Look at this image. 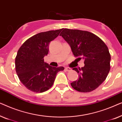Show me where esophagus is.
Masks as SVG:
<instances>
[{
	"mask_svg": "<svg viewBox=\"0 0 122 122\" xmlns=\"http://www.w3.org/2000/svg\"><path fill=\"white\" fill-rule=\"evenodd\" d=\"M65 70H66V71H71V70H72L71 68H70V67H65Z\"/></svg>",
	"mask_w": 122,
	"mask_h": 122,
	"instance_id": "1",
	"label": "esophagus"
}]
</instances>
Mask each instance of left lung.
<instances>
[{"label":"left lung","instance_id":"left-lung-1","mask_svg":"<svg viewBox=\"0 0 122 122\" xmlns=\"http://www.w3.org/2000/svg\"><path fill=\"white\" fill-rule=\"evenodd\" d=\"M60 35L71 47L75 57L85 60L83 67L73 68L79 77L71 83V86L81 92L95 90L106 80L110 70L107 46L97 36L86 31L62 29Z\"/></svg>","mask_w":122,"mask_h":122}]
</instances>
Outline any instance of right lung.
<instances>
[{"mask_svg":"<svg viewBox=\"0 0 122 122\" xmlns=\"http://www.w3.org/2000/svg\"><path fill=\"white\" fill-rule=\"evenodd\" d=\"M62 29L42 32L32 36L24 43L15 58V70L19 80L28 90L41 93L54 84L58 72L63 67H52L45 62L49 52V45Z\"/></svg>","mask_w":122,"mask_h":122,"instance_id":"right-lung-1","label":"right lung"}]
</instances>
